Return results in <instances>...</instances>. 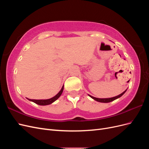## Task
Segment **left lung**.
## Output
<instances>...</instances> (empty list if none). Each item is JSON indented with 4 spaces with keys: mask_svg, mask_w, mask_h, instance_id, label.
<instances>
[{
    "mask_svg": "<svg viewBox=\"0 0 149 149\" xmlns=\"http://www.w3.org/2000/svg\"><path fill=\"white\" fill-rule=\"evenodd\" d=\"M129 82V81H128ZM127 89L125 90V91L123 93L120 94L119 95L117 96H115V97H110V98H97V97H93L91 95H89V94H88L89 97H91L92 99H93V100H94L95 101H97V102H104V103H107V102H110L111 101H113L116 100H117V99L119 98L120 97H121L123 95V94L126 92V91H127Z\"/></svg>",
    "mask_w": 149,
    "mask_h": 149,
    "instance_id": "obj_1",
    "label": "left lung"
}]
</instances>
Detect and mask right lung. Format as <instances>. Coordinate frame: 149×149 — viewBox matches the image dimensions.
Masks as SVG:
<instances>
[{
  "label": "right lung",
  "mask_w": 149,
  "mask_h": 149,
  "mask_svg": "<svg viewBox=\"0 0 149 149\" xmlns=\"http://www.w3.org/2000/svg\"><path fill=\"white\" fill-rule=\"evenodd\" d=\"M63 89H64V85L63 86L61 90L59 91V93L56 94V95H55V96L50 98V99H48V100H30V99H28V98H26V99H27L28 100H29L31 102H33L35 104H38L40 106L49 105V104H50L53 103V102H55L56 100H57L60 97L63 91Z\"/></svg>",
  "instance_id": "add662e5"
}]
</instances>
